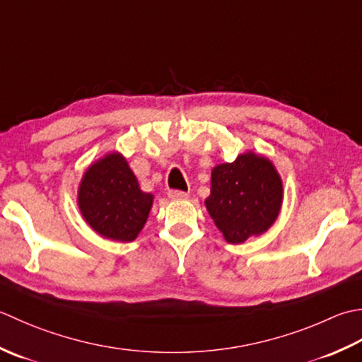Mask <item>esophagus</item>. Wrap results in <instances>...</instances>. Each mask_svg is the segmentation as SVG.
<instances>
[{"instance_id": "esophagus-1", "label": "esophagus", "mask_w": 362, "mask_h": 362, "mask_svg": "<svg viewBox=\"0 0 362 362\" xmlns=\"http://www.w3.org/2000/svg\"><path fill=\"white\" fill-rule=\"evenodd\" d=\"M168 198H170V200H186L187 194L182 190H170L168 192Z\"/></svg>"}]
</instances>
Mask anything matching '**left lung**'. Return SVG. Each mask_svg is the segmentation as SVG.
<instances>
[{
    "label": "left lung",
    "mask_w": 362,
    "mask_h": 362,
    "mask_svg": "<svg viewBox=\"0 0 362 362\" xmlns=\"http://www.w3.org/2000/svg\"><path fill=\"white\" fill-rule=\"evenodd\" d=\"M283 203V184L274 164L255 153L214 167L206 208L226 242L242 243L274 225Z\"/></svg>",
    "instance_id": "1"
}]
</instances>
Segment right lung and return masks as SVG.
<instances>
[{"instance_id": "1", "label": "right lung", "mask_w": 362, "mask_h": 362, "mask_svg": "<svg viewBox=\"0 0 362 362\" xmlns=\"http://www.w3.org/2000/svg\"><path fill=\"white\" fill-rule=\"evenodd\" d=\"M78 204L86 222L103 238L131 242L148 218L153 195L140 190L122 154L110 153L84 173Z\"/></svg>"}]
</instances>
